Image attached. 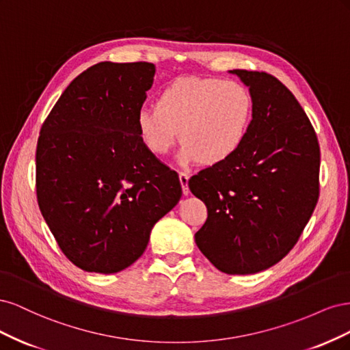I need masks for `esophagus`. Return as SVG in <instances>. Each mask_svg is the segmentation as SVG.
Listing matches in <instances>:
<instances>
[{
  "label": "esophagus",
  "instance_id": "obj_1",
  "mask_svg": "<svg viewBox=\"0 0 350 350\" xmlns=\"http://www.w3.org/2000/svg\"><path fill=\"white\" fill-rule=\"evenodd\" d=\"M188 174L187 172H179V181H181V187H183V193L184 196L189 194V189H188Z\"/></svg>",
  "mask_w": 350,
  "mask_h": 350
}]
</instances>
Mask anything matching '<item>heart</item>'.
I'll use <instances>...</instances> for the list:
<instances>
[{
	"label": "heart",
	"mask_w": 350,
	"mask_h": 350,
	"mask_svg": "<svg viewBox=\"0 0 350 350\" xmlns=\"http://www.w3.org/2000/svg\"><path fill=\"white\" fill-rule=\"evenodd\" d=\"M254 116V98L237 80L183 77L166 86L156 105L137 112L135 129L147 150L163 156L181 133L184 163H224L245 143Z\"/></svg>",
	"instance_id": "b5f03b06"
}]
</instances>
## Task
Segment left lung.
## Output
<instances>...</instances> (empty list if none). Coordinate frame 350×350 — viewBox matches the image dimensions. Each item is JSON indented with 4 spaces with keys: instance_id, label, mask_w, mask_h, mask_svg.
<instances>
[{
    "instance_id": "8db88e82",
    "label": "left lung",
    "mask_w": 350,
    "mask_h": 350,
    "mask_svg": "<svg viewBox=\"0 0 350 350\" xmlns=\"http://www.w3.org/2000/svg\"><path fill=\"white\" fill-rule=\"evenodd\" d=\"M254 98L245 143L229 161L189 178L207 220L200 251L228 274L279 262L298 242L320 196V144L292 92L264 71L232 70Z\"/></svg>"
}]
</instances>
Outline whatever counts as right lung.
<instances>
[{
	"label": "right lung",
	"instance_id": "add662e5",
	"mask_svg": "<svg viewBox=\"0 0 350 350\" xmlns=\"http://www.w3.org/2000/svg\"><path fill=\"white\" fill-rule=\"evenodd\" d=\"M153 76L152 62H99L70 83L42 124L38 204L61 251L84 271L131 266L183 196L178 174L135 129Z\"/></svg>",
	"mask_w": 350,
	"mask_h": 350
}]
</instances>
